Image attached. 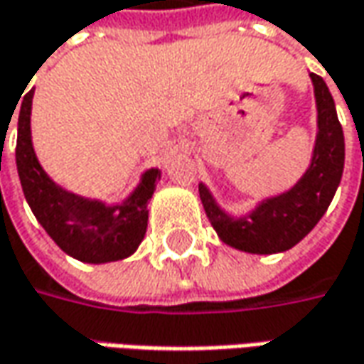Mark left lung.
<instances>
[{
  "label": "left lung",
  "instance_id": "8db88e82",
  "mask_svg": "<svg viewBox=\"0 0 364 364\" xmlns=\"http://www.w3.org/2000/svg\"><path fill=\"white\" fill-rule=\"evenodd\" d=\"M310 78L316 96L318 134L310 167L290 191L262 201L244 218H232L215 203L205 185H199L203 209L223 244L250 254L286 252L312 232L331 205L345 167V134L326 82L318 74H310Z\"/></svg>",
  "mask_w": 364,
  "mask_h": 364
}]
</instances>
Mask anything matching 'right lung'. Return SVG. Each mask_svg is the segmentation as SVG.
Instances as JSON below:
<instances>
[{"mask_svg": "<svg viewBox=\"0 0 364 364\" xmlns=\"http://www.w3.org/2000/svg\"><path fill=\"white\" fill-rule=\"evenodd\" d=\"M33 90L23 96L18 119L16 163L21 189L36 220L68 256L88 264L129 257L143 242L159 169H149L139 187L120 205H105L58 187L40 167L32 146L30 114ZM18 107V105H16ZM16 110V108H14Z\"/></svg>", "mask_w": 364, "mask_h": 364, "instance_id": "add662e5", "label": "right lung"}]
</instances>
